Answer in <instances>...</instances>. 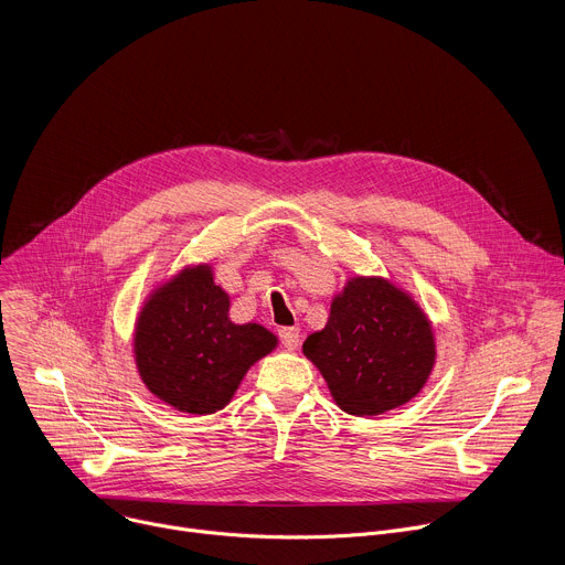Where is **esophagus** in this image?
I'll list each match as a JSON object with an SVG mask.
<instances>
[{
    "label": "esophagus",
    "instance_id": "34e87169",
    "mask_svg": "<svg viewBox=\"0 0 565 565\" xmlns=\"http://www.w3.org/2000/svg\"><path fill=\"white\" fill-rule=\"evenodd\" d=\"M279 340H281V344H284L288 351L297 349V347H299V329H297V327H284V329H279Z\"/></svg>",
    "mask_w": 565,
    "mask_h": 565
}]
</instances>
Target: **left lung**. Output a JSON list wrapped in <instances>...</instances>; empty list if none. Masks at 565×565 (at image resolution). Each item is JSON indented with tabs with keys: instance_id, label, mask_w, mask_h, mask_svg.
Masks as SVG:
<instances>
[{
	"instance_id": "8db88e82",
	"label": "left lung",
	"mask_w": 565,
	"mask_h": 565,
	"mask_svg": "<svg viewBox=\"0 0 565 565\" xmlns=\"http://www.w3.org/2000/svg\"><path fill=\"white\" fill-rule=\"evenodd\" d=\"M351 416H377L409 402L434 366V335L420 308L384 279H353L335 297L324 331L303 342Z\"/></svg>"
}]
</instances>
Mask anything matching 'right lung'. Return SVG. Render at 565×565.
Returning <instances> with one entry per match:
<instances>
[{
    "mask_svg": "<svg viewBox=\"0 0 565 565\" xmlns=\"http://www.w3.org/2000/svg\"><path fill=\"white\" fill-rule=\"evenodd\" d=\"M230 299L207 268L158 288L136 327V364L153 395L179 412L214 414L277 344L259 324H232Z\"/></svg>",
    "mask_w": 565,
    "mask_h": 565,
    "instance_id": "right-lung-1",
    "label": "right lung"
}]
</instances>
